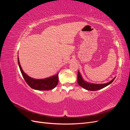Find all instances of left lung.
Masks as SVG:
<instances>
[{
    "instance_id": "obj_1",
    "label": "left lung",
    "mask_w": 130,
    "mask_h": 130,
    "mask_svg": "<svg viewBox=\"0 0 130 130\" xmlns=\"http://www.w3.org/2000/svg\"><path fill=\"white\" fill-rule=\"evenodd\" d=\"M115 78H113V79L110 81L109 82H107L106 84H92L90 83L87 81H86L83 77H82L81 73L78 70V74H77V83L78 85L80 86L81 87L84 88V89L88 90H91V91H95V90H98L103 88L108 85L111 84L112 82L115 79Z\"/></svg>"
}]
</instances>
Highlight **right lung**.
<instances>
[{"instance_id":"right-lung-1","label":"right lung","mask_w":130,"mask_h":130,"mask_svg":"<svg viewBox=\"0 0 130 130\" xmlns=\"http://www.w3.org/2000/svg\"><path fill=\"white\" fill-rule=\"evenodd\" d=\"M18 63L23 77H24L27 84L31 88L38 90H48L54 89L57 85L58 82V73L49 77L42 78V79H36L30 77L23 71L19 62L18 57Z\"/></svg>"}]
</instances>
